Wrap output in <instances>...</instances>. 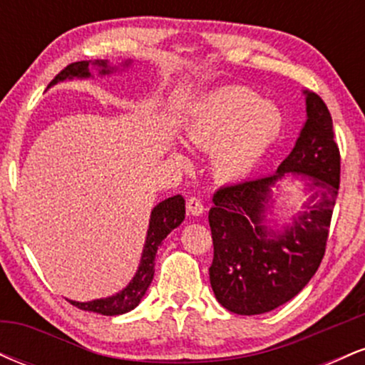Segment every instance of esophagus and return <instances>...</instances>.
I'll use <instances>...</instances> for the list:
<instances>
[{
  "instance_id": "34e87169",
  "label": "esophagus",
  "mask_w": 365,
  "mask_h": 365,
  "mask_svg": "<svg viewBox=\"0 0 365 365\" xmlns=\"http://www.w3.org/2000/svg\"><path fill=\"white\" fill-rule=\"evenodd\" d=\"M187 211L190 212L192 216H200L204 211H206V207H204V204L200 202L199 199H195V197H190V199L187 200Z\"/></svg>"
}]
</instances>
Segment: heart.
<instances>
[{"label":"heart","mask_w":365,"mask_h":365,"mask_svg":"<svg viewBox=\"0 0 365 365\" xmlns=\"http://www.w3.org/2000/svg\"><path fill=\"white\" fill-rule=\"evenodd\" d=\"M283 132L282 110L245 87L204 96L185 125L188 140L199 148L215 149L212 168L228 182L249 177L282 140Z\"/></svg>","instance_id":"1"}]
</instances>
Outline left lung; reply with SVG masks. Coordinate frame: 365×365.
<instances>
[{"label": "left lung", "mask_w": 365, "mask_h": 365, "mask_svg": "<svg viewBox=\"0 0 365 365\" xmlns=\"http://www.w3.org/2000/svg\"><path fill=\"white\" fill-rule=\"evenodd\" d=\"M305 120L292 153L269 177L221 187L209 211L215 257L209 267L216 300L230 312L255 316L287 304L322 261L340 188V150L333 120L316 92L304 91ZM304 180V211L279 229L267 214L284 178Z\"/></svg>", "instance_id": "1"}]
</instances>
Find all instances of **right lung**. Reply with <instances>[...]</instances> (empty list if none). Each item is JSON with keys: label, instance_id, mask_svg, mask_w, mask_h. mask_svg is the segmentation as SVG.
I'll return each mask as SVG.
<instances>
[{"label": "right lung", "instance_id": "add662e5", "mask_svg": "<svg viewBox=\"0 0 365 365\" xmlns=\"http://www.w3.org/2000/svg\"><path fill=\"white\" fill-rule=\"evenodd\" d=\"M130 65H132V60L123 61L121 68H128ZM91 68H94L101 77L118 72V66H113L108 60L77 61L66 66L65 70H61L48 87L56 86L58 82L73 81V78H78V81L92 78L94 75H92ZM183 220H185V199L182 195H173L161 200L150 211L148 237H145L144 249H142L139 267H137V273L133 274L127 287L115 293V295L104 297V299H96L91 300V302H75V300H68V302L73 304L75 307L82 309V311L98 312L103 314V316H120V314L135 309L140 304V300L144 299L145 292H148L149 284L154 278V261H156L158 247L168 237V233L182 225Z\"/></svg>", "mask_w": 365, "mask_h": 365}]
</instances>
